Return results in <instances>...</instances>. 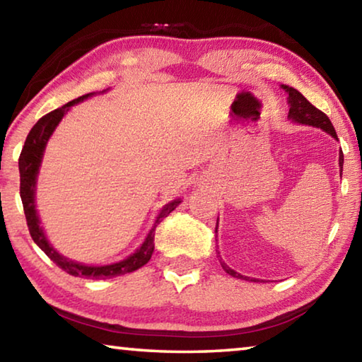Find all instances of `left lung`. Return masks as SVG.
<instances>
[{"instance_id": "obj_1", "label": "left lung", "mask_w": 362, "mask_h": 362, "mask_svg": "<svg viewBox=\"0 0 362 362\" xmlns=\"http://www.w3.org/2000/svg\"><path fill=\"white\" fill-rule=\"evenodd\" d=\"M283 89H286V93L289 94V105H291L289 118L292 121L300 122V124H308V126H313V127H320V129L326 131L334 139H337V132H335L332 122H330V119L327 118L326 113H322L321 110H317L315 105H311V103L306 100L297 89L289 88V86H284V84H283ZM339 164H340V175H341V168H343V153L341 151H340ZM217 225H218V222H217ZM216 233H217V226H216ZM220 265H222L225 272L233 278L244 279V281H257V279H250L247 276H243V274L235 272V269H231L225 262H222V257H220Z\"/></svg>"}]
</instances>
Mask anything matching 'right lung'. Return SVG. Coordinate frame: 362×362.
<instances>
[{"mask_svg":"<svg viewBox=\"0 0 362 362\" xmlns=\"http://www.w3.org/2000/svg\"><path fill=\"white\" fill-rule=\"evenodd\" d=\"M89 95L93 94L78 97V99L65 103L64 107H60L57 110H54V112L45 115L32 127V131L28 132V136L25 139V145H23L22 153L19 156L21 198H22L23 212H25L27 225H28L30 235H32V240L36 243V246H38L42 252L49 257V259L56 263L57 267L62 268L64 272L71 274V276L105 279V278H115V276H121V274L136 272V269H139L140 267H144L145 263H148V260L151 259L153 250H155L156 226L163 218H166L169 214L180 204V199H175L173 203H169L163 207V211L159 212V216L156 217L155 225H153V228L150 230L148 236L145 238L144 244L136 250V252L118 263H112V265H103V267L81 265V263L65 259L64 255H60L57 250L47 243L45 233H42V228L40 226L38 214H36V209H35V185H36V177H38V169L41 166L42 153H45L49 137L52 136L54 129L57 127L60 119L64 118V115L69 112V108L75 105V103H79L81 100L88 99Z\"/></svg>","mask_w":362,"mask_h":362,"instance_id":"add662e5","label":"right lung"}]
</instances>
